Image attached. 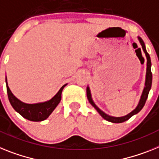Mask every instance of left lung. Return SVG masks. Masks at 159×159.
Instances as JSON below:
<instances>
[{
	"instance_id": "left-lung-1",
	"label": "left lung",
	"mask_w": 159,
	"mask_h": 159,
	"mask_svg": "<svg viewBox=\"0 0 159 159\" xmlns=\"http://www.w3.org/2000/svg\"><path fill=\"white\" fill-rule=\"evenodd\" d=\"M138 39H139V41H140V43H141V47H142V49H143L144 52L145 53L146 58H147V73H146V81H145V89H144L143 94H142V95H141V100H140L139 104H138V106L137 107V108H136L135 110H133L131 113H129V115H127V116H123V117H113V116H107V115L105 114L103 111H102L100 110L98 107L94 104V102L92 101L91 96H90V89H89V87H87V90H86V94H87V98H88V100H89V102H90V104L94 107L96 110L98 111V112L99 113L101 116H102V118H104L106 120L110 121V122H112V123L125 122V121L128 120L129 118H131L133 115H135V114H137V113L139 112L143 108L144 105H145V102H146V99H147V98H148V94H149V92H150V88H151L152 73H151V61H150V55H149V53H148L147 52H146V50H145V43H144L143 40H142V39L140 38V37ZM140 49H141V48H140Z\"/></svg>"
}]
</instances>
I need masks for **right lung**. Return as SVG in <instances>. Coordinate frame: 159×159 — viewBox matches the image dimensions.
Instances as JSON below:
<instances>
[{"instance_id":"right-lung-1","label":"right lung","mask_w":159,"mask_h":159,"mask_svg":"<svg viewBox=\"0 0 159 159\" xmlns=\"http://www.w3.org/2000/svg\"><path fill=\"white\" fill-rule=\"evenodd\" d=\"M65 86L66 85H64L60 89L58 93L48 102L35 103V104H27V103L21 102L12 94V92L10 91L8 86L7 81H6L8 98H9L10 104L14 107V110L19 113L22 117L30 121H35V122L44 120L50 116L51 113L52 112L53 110L61 102V93Z\"/></svg>"}]
</instances>
